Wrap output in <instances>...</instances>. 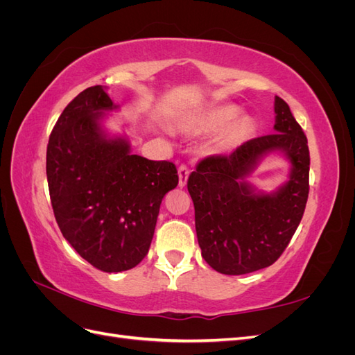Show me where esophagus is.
<instances>
[{"instance_id":"esophagus-1","label":"esophagus","mask_w":355,"mask_h":355,"mask_svg":"<svg viewBox=\"0 0 355 355\" xmlns=\"http://www.w3.org/2000/svg\"><path fill=\"white\" fill-rule=\"evenodd\" d=\"M178 175H179V187L184 188L187 185V180L189 176V168L187 166H180L178 168Z\"/></svg>"}]
</instances>
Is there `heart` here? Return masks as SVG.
Returning <instances> with one entry per match:
<instances>
[{"label":"heart","instance_id":"b5f03b06","mask_svg":"<svg viewBox=\"0 0 355 355\" xmlns=\"http://www.w3.org/2000/svg\"><path fill=\"white\" fill-rule=\"evenodd\" d=\"M239 111L232 106H219L210 111H206L204 114L191 118V120H185L180 123V130L189 135H200V133H213L219 132L222 128L227 127L230 123H232L237 118ZM250 132V121L247 118H243L239 123H235L234 127L230 130L227 136L228 144H237Z\"/></svg>","mask_w":355,"mask_h":355}]
</instances>
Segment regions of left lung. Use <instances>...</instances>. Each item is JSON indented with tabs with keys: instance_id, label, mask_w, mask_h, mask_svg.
<instances>
[{
	"instance_id": "8db88e82",
	"label": "left lung",
	"mask_w": 355,
	"mask_h": 355,
	"mask_svg": "<svg viewBox=\"0 0 355 355\" xmlns=\"http://www.w3.org/2000/svg\"><path fill=\"white\" fill-rule=\"evenodd\" d=\"M275 133L240 145L230 155L201 159L188 179L201 256L227 275L272 265L304 216L309 192V149L288 105L275 96ZM284 152L291 178L272 195L256 193L245 178L266 154Z\"/></svg>"
}]
</instances>
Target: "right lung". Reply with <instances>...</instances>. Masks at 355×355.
Segmentation results:
<instances>
[{"label": "right lung", "mask_w": 355, "mask_h": 355, "mask_svg": "<svg viewBox=\"0 0 355 355\" xmlns=\"http://www.w3.org/2000/svg\"><path fill=\"white\" fill-rule=\"evenodd\" d=\"M116 105L102 85L85 89L60 114L47 145L53 213L65 240L103 272L132 270L148 254L159 204L178 187L176 166L130 154L101 120Z\"/></svg>", "instance_id": "right-lung-1"}]
</instances>
